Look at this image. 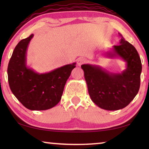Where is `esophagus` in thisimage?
Masks as SVG:
<instances>
[{
    "instance_id": "1",
    "label": "esophagus",
    "mask_w": 149,
    "mask_h": 149,
    "mask_svg": "<svg viewBox=\"0 0 149 149\" xmlns=\"http://www.w3.org/2000/svg\"><path fill=\"white\" fill-rule=\"evenodd\" d=\"M86 62H87L86 59L84 58H79L77 60V64L78 66H81V65L82 64H85V63Z\"/></svg>"
}]
</instances>
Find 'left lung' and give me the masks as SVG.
Returning <instances> with one entry per match:
<instances>
[{"mask_svg": "<svg viewBox=\"0 0 149 149\" xmlns=\"http://www.w3.org/2000/svg\"><path fill=\"white\" fill-rule=\"evenodd\" d=\"M119 45H114L104 56L121 59L125 62V69L121 73L108 72L100 65H81L88 92L92 101L107 110L122 109L130 104L138 93L142 64L135 48L126 41L122 35Z\"/></svg>", "mask_w": 149, "mask_h": 149, "instance_id": "1", "label": "left lung"}]
</instances>
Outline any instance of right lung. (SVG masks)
Masks as SVG:
<instances>
[{
  "mask_svg": "<svg viewBox=\"0 0 149 149\" xmlns=\"http://www.w3.org/2000/svg\"><path fill=\"white\" fill-rule=\"evenodd\" d=\"M33 34L16 45L8 66L10 88L27 109L45 110L61 100L64 88L76 63L63 65L47 73H37L27 64V50Z\"/></svg>",
  "mask_w": 149,
  "mask_h": 149,
  "instance_id": "1",
  "label": "right lung"
}]
</instances>
